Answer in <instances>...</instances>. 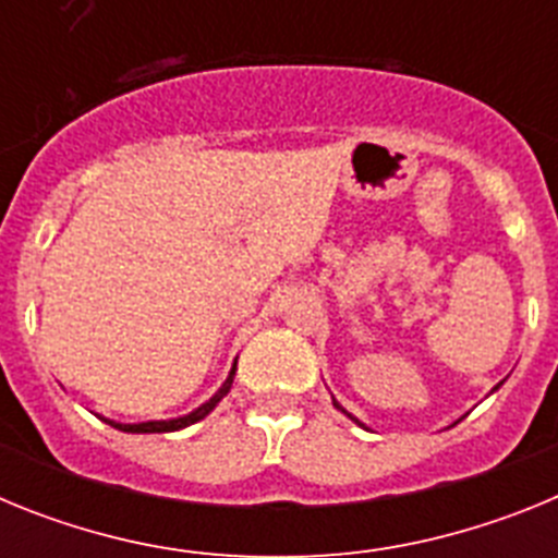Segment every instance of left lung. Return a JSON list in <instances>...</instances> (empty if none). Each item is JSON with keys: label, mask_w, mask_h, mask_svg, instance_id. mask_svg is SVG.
<instances>
[{"label": "left lung", "mask_w": 558, "mask_h": 558, "mask_svg": "<svg viewBox=\"0 0 558 558\" xmlns=\"http://www.w3.org/2000/svg\"><path fill=\"white\" fill-rule=\"evenodd\" d=\"M335 408H340V405H338V402H335ZM340 411H343V408H340ZM343 413H347V411H343ZM354 422H357V418H354Z\"/></svg>", "instance_id": "obj_1"}]
</instances>
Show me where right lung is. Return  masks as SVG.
<instances>
[{
	"label": "right lung",
	"instance_id": "add662e5",
	"mask_svg": "<svg viewBox=\"0 0 558 558\" xmlns=\"http://www.w3.org/2000/svg\"><path fill=\"white\" fill-rule=\"evenodd\" d=\"M234 368H236V363H234ZM234 368H231V374H229V379H226V383H223V388H220V391L215 393V397H211L209 402H206V405H201L198 411H192L190 416L170 418V422H142V425H117V422H108V418H106V422L111 427H117V430H125V433H172V430H181V427L195 425V422H201V418H204V416H209L211 408L218 405L220 399H223L226 393H229L231 383H234Z\"/></svg>",
	"mask_w": 558,
	"mask_h": 558
}]
</instances>
